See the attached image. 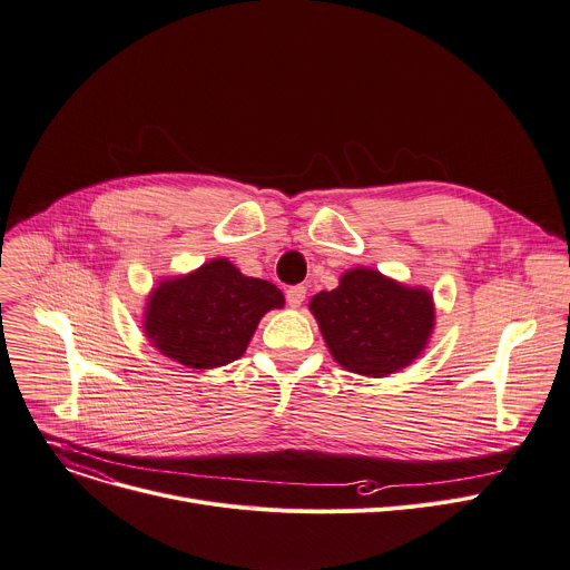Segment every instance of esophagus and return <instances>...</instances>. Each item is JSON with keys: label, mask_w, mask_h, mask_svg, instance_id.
I'll return each instance as SVG.
<instances>
[{"label": "esophagus", "mask_w": 570, "mask_h": 570, "mask_svg": "<svg viewBox=\"0 0 570 570\" xmlns=\"http://www.w3.org/2000/svg\"><path fill=\"white\" fill-rule=\"evenodd\" d=\"M305 295H307V288L302 286V284H297V286H291L288 291H286V302H288V307H293V309H297L302 302H305Z\"/></svg>", "instance_id": "obj_1"}]
</instances>
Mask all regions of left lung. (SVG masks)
<instances>
[{"instance_id": "obj_1", "label": "left lung", "mask_w": 570, "mask_h": 570, "mask_svg": "<svg viewBox=\"0 0 570 570\" xmlns=\"http://www.w3.org/2000/svg\"><path fill=\"white\" fill-rule=\"evenodd\" d=\"M309 309L332 357L346 371L385 377L412 364L435 327L433 295L377 271L353 268L338 286L312 297Z\"/></svg>"}]
</instances>
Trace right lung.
<instances>
[{"mask_svg": "<svg viewBox=\"0 0 570 570\" xmlns=\"http://www.w3.org/2000/svg\"><path fill=\"white\" fill-rule=\"evenodd\" d=\"M282 307L284 295L275 284L213 258L150 291L144 332L165 357L189 368H215L238 360L263 314Z\"/></svg>", "mask_w": 570, "mask_h": 570, "instance_id": "add662e5", "label": "right lung"}]
</instances>
